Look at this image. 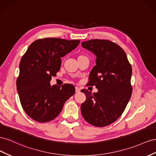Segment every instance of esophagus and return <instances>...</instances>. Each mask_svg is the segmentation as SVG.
Wrapping results in <instances>:
<instances>
[{
  "instance_id": "obj_1",
  "label": "esophagus",
  "mask_w": 156,
  "mask_h": 156,
  "mask_svg": "<svg viewBox=\"0 0 156 156\" xmlns=\"http://www.w3.org/2000/svg\"><path fill=\"white\" fill-rule=\"evenodd\" d=\"M75 91H76V93L80 92V88L79 87H75Z\"/></svg>"
}]
</instances>
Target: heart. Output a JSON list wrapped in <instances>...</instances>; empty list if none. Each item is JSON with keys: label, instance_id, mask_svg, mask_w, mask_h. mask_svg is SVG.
Wrapping results in <instances>:
<instances>
[{"label": "heart", "instance_id": "obj_1", "mask_svg": "<svg viewBox=\"0 0 156 156\" xmlns=\"http://www.w3.org/2000/svg\"><path fill=\"white\" fill-rule=\"evenodd\" d=\"M83 56H84V55H79V56H78V57H83Z\"/></svg>", "mask_w": 156, "mask_h": 156}]
</instances>
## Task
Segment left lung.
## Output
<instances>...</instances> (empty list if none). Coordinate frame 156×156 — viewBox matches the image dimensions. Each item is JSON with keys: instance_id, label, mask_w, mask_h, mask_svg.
<instances>
[{"instance_id": "obj_1", "label": "left lung", "mask_w": 156, "mask_h": 156, "mask_svg": "<svg viewBox=\"0 0 156 156\" xmlns=\"http://www.w3.org/2000/svg\"><path fill=\"white\" fill-rule=\"evenodd\" d=\"M82 46L97 57L88 84L98 90L93 94L82 90L86 96L81 105L82 116L94 126H108L120 117L131 98V66L123 49L107 40H90Z\"/></svg>"}]
</instances>
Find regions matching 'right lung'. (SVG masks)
<instances>
[{
    "label": "right lung",
    "instance_id": "1",
    "mask_svg": "<svg viewBox=\"0 0 156 156\" xmlns=\"http://www.w3.org/2000/svg\"><path fill=\"white\" fill-rule=\"evenodd\" d=\"M80 42L57 38L33 42L21 57L17 91L25 113L35 121L44 123L55 119L65 102L75 93L72 84L50 85L51 76L61 68V59Z\"/></svg>",
    "mask_w": 156,
    "mask_h": 156
}]
</instances>
